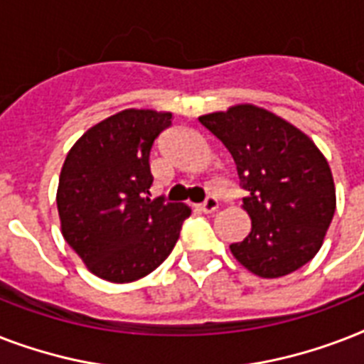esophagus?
<instances>
[{"mask_svg": "<svg viewBox=\"0 0 364 364\" xmlns=\"http://www.w3.org/2000/svg\"><path fill=\"white\" fill-rule=\"evenodd\" d=\"M217 208H219V202H217L215 196H208L204 200V204L200 205V210L204 211V213H213V211H217Z\"/></svg>", "mask_w": 364, "mask_h": 364, "instance_id": "1", "label": "esophagus"}]
</instances>
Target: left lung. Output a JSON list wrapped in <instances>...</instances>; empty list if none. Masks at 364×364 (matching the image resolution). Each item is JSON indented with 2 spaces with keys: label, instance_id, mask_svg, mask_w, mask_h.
Here are the masks:
<instances>
[{
  "label": "left lung",
  "instance_id": "8db88e82",
  "mask_svg": "<svg viewBox=\"0 0 364 364\" xmlns=\"http://www.w3.org/2000/svg\"><path fill=\"white\" fill-rule=\"evenodd\" d=\"M232 154L251 232L230 251L255 276L282 277L321 249L336 210L327 159L291 122L251 104L198 119Z\"/></svg>",
  "mask_w": 364,
  "mask_h": 364
}]
</instances>
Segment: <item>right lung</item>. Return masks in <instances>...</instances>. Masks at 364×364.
Returning a JSON list of instances; mask_svg holds the SVG:
<instances>
[{"label":"right lung","mask_w":364,"mask_h":364,"mask_svg":"<svg viewBox=\"0 0 364 364\" xmlns=\"http://www.w3.org/2000/svg\"><path fill=\"white\" fill-rule=\"evenodd\" d=\"M171 113L124 109L87 130L60 171L64 240L94 276L130 283L159 268L176 245L185 204L151 200L149 154Z\"/></svg>","instance_id":"1"}]
</instances>
